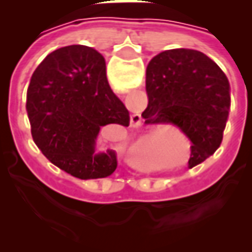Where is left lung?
<instances>
[{
    "label": "left lung",
    "instance_id": "left-lung-1",
    "mask_svg": "<svg viewBox=\"0 0 252 252\" xmlns=\"http://www.w3.org/2000/svg\"><path fill=\"white\" fill-rule=\"evenodd\" d=\"M147 124L173 123L191 142L189 169L220 147L231 106L225 74L205 54L167 50L154 57L146 71Z\"/></svg>",
    "mask_w": 252,
    "mask_h": 252
}]
</instances>
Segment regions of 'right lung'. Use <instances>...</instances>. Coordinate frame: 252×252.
<instances>
[{"mask_svg": "<svg viewBox=\"0 0 252 252\" xmlns=\"http://www.w3.org/2000/svg\"><path fill=\"white\" fill-rule=\"evenodd\" d=\"M36 146L51 163L79 180L117 167L113 150L95 153L99 129L129 126V112L110 89L104 57L81 44L55 50L37 66L27 93Z\"/></svg>", "mask_w": 252, "mask_h": 252, "instance_id": "right-lung-1", "label": "right lung"}]
</instances>
